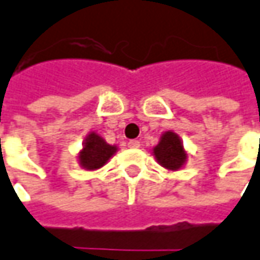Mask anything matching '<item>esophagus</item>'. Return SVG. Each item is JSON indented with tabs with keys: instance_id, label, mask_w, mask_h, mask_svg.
Segmentation results:
<instances>
[{
	"instance_id": "esophagus-1",
	"label": "esophagus",
	"mask_w": 260,
	"mask_h": 260,
	"mask_svg": "<svg viewBox=\"0 0 260 260\" xmlns=\"http://www.w3.org/2000/svg\"><path fill=\"white\" fill-rule=\"evenodd\" d=\"M127 146L130 148H139L140 147V141L139 140H130L127 143Z\"/></svg>"
}]
</instances>
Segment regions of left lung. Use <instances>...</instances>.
I'll return each mask as SVG.
<instances>
[{
	"mask_svg": "<svg viewBox=\"0 0 260 260\" xmlns=\"http://www.w3.org/2000/svg\"><path fill=\"white\" fill-rule=\"evenodd\" d=\"M154 155L161 166L168 170L181 168L187 158V154L184 153L180 137L173 132L162 134L160 143L154 148Z\"/></svg>",
	"mask_w": 260,
	"mask_h": 260,
	"instance_id": "left-lung-1",
	"label": "left lung"
}]
</instances>
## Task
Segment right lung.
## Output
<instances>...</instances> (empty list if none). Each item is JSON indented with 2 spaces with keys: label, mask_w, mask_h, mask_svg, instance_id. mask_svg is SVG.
I'll list each match as a JSON object with an SVG mask.
<instances>
[{
  "label": "right lung",
  "mask_w": 260,
  "mask_h": 260,
  "mask_svg": "<svg viewBox=\"0 0 260 260\" xmlns=\"http://www.w3.org/2000/svg\"><path fill=\"white\" fill-rule=\"evenodd\" d=\"M117 148L114 146H109L106 141L96 133L89 134L86 139L85 146L82 153L79 154L80 166L86 170H96L105 166L107 160L116 153Z\"/></svg>",
  "instance_id": "1"
}]
</instances>
